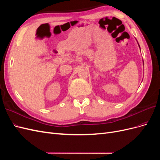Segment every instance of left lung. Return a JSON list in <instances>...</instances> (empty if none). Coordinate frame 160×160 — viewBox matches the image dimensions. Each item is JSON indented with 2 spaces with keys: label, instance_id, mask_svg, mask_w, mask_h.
<instances>
[{
  "label": "left lung",
  "instance_id": "1",
  "mask_svg": "<svg viewBox=\"0 0 160 160\" xmlns=\"http://www.w3.org/2000/svg\"><path fill=\"white\" fill-rule=\"evenodd\" d=\"M138 45H139V44H138ZM139 48H140V47H139Z\"/></svg>",
  "mask_w": 160,
  "mask_h": 160
}]
</instances>
